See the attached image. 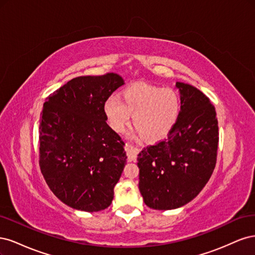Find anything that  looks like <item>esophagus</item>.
Wrapping results in <instances>:
<instances>
[{
    "mask_svg": "<svg viewBox=\"0 0 255 255\" xmlns=\"http://www.w3.org/2000/svg\"><path fill=\"white\" fill-rule=\"evenodd\" d=\"M126 151H127V155H128V161H136L138 153H139V149L136 148V146H133L132 144L127 143Z\"/></svg>",
    "mask_w": 255,
    "mask_h": 255,
    "instance_id": "esophagus-1",
    "label": "esophagus"
}]
</instances>
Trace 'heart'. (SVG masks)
I'll return each instance as SVG.
<instances>
[{
	"label": "heart",
	"mask_w": 255,
	"mask_h": 255,
	"mask_svg": "<svg viewBox=\"0 0 255 255\" xmlns=\"http://www.w3.org/2000/svg\"><path fill=\"white\" fill-rule=\"evenodd\" d=\"M104 111L112 128L125 132L130 115L133 125L145 139L157 141L175 126L181 112V101L172 89L150 85H135L122 91L121 99L112 96L105 101Z\"/></svg>",
	"instance_id": "heart-1"
}]
</instances>
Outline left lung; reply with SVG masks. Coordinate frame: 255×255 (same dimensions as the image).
<instances>
[{"instance_id": "left-lung-1", "label": "left lung", "mask_w": 255, "mask_h": 255, "mask_svg": "<svg viewBox=\"0 0 255 255\" xmlns=\"http://www.w3.org/2000/svg\"><path fill=\"white\" fill-rule=\"evenodd\" d=\"M181 112L165 140L138 154L139 190L146 206L174 210L190 202L214 171L219 141L216 111L203 92L176 82Z\"/></svg>"}]
</instances>
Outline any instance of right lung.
<instances>
[{
    "label": "right lung",
    "instance_id": "right-lung-1",
    "mask_svg": "<svg viewBox=\"0 0 255 255\" xmlns=\"http://www.w3.org/2000/svg\"><path fill=\"white\" fill-rule=\"evenodd\" d=\"M125 84L106 73L72 79L48 97L39 126V166L61 202L84 212L109 207L127 164L125 142L107 125L104 104Z\"/></svg>",
    "mask_w": 255,
    "mask_h": 255
}]
</instances>
